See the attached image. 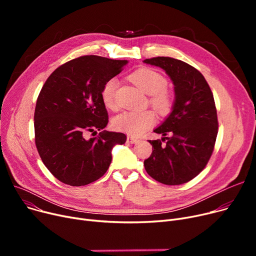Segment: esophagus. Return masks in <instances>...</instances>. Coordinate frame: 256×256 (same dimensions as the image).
Masks as SVG:
<instances>
[{
  "instance_id": "esophagus-1",
  "label": "esophagus",
  "mask_w": 256,
  "mask_h": 256,
  "mask_svg": "<svg viewBox=\"0 0 256 256\" xmlns=\"http://www.w3.org/2000/svg\"><path fill=\"white\" fill-rule=\"evenodd\" d=\"M138 141H139L138 138H135V137H132V136H128V138H126V142L130 143V144H135Z\"/></svg>"
}]
</instances>
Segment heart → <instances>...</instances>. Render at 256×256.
Instances as JSON below:
<instances>
[{"label":"heart","mask_w":256,"mask_h":256,"mask_svg":"<svg viewBox=\"0 0 256 256\" xmlns=\"http://www.w3.org/2000/svg\"><path fill=\"white\" fill-rule=\"evenodd\" d=\"M130 78L143 92L152 96V102L158 110L165 112L170 109L171 96L165 90L167 80L160 72L152 68H140L132 72ZM116 88L117 80L112 78L106 80L102 89V102L109 109L115 108ZM154 121L156 115L152 111H130L118 115L114 119L113 126L116 130L128 135L140 136L154 124Z\"/></svg>","instance_id":"1"}]
</instances>
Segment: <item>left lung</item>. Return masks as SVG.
<instances>
[{
  "label": "left lung",
  "mask_w": 256,
  "mask_h": 256,
  "mask_svg": "<svg viewBox=\"0 0 256 256\" xmlns=\"http://www.w3.org/2000/svg\"><path fill=\"white\" fill-rule=\"evenodd\" d=\"M143 62L164 70L174 85L171 112L154 130L168 142L150 140L152 154L144 160L145 170L164 184L188 182L204 169L216 142L218 119L212 90L200 72L184 61L156 57Z\"/></svg>",
  "instance_id": "8db88e82"
}]
</instances>
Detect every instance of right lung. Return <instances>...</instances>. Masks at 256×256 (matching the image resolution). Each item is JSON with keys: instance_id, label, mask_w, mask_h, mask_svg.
Returning a JSON list of instances; mask_svg holds the SVG:
<instances>
[{"instance_id": "add662e5", "label": "right lung", "mask_w": 256, "mask_h": 256, "mask_svg": "<svg viewBox=\"0 0 256 256\" xmlns=\"http://www.w3.org/2000/svg\"><path fill=\"white\" fill-rule=\"evenodd\" d=\"M128 63L83 56L48 78L35 108V143L44 164L60 182L80 186L98 180L111 164L113 147L126 143L124 134L104 130L108 112L100 93ZM98 130V136L84 138Z\"/></svg>"}]
</instances>
